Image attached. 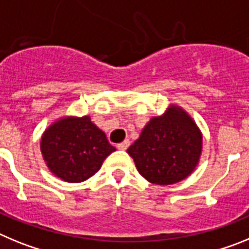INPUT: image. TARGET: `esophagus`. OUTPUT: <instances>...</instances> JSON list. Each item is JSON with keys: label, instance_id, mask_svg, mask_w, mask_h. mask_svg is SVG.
Masks as SVG:
<instances>
[{"label": "esophagus", "instance_id": "esophagus-1", "mask_svg": "<svg viewBox=\"0 0 249 249\" xmlns=\"http://www.w3.org/2000/svg\"><path fill=\"white\" fill-rule=\"evenodd\" d=\"M129 146V141L128 140H124L123 142H121L120 144H117V148L121 149V151H126Z\"/></svg>", "mask_w": 249, "mask_h": 249}]
</instances>
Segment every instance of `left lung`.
<instances>
[{
  "mask_svg": "<svg viewBox=\"0 0 249 249\" xmlns=\"http://www.w3.org/2000/svg\"><path fill=\"white\" fill-rule=\"evenodd\" d=\"M127 153L148 182L160 186L177 183L198 164L202 133L190 114L172 105L162 116L151 118Z\"/></svg>",
  "mask_w": 249,
  "mask_h": 249,
  "instance_id": "left-lung-1",
  "label": "left lung"
}]
</instances>
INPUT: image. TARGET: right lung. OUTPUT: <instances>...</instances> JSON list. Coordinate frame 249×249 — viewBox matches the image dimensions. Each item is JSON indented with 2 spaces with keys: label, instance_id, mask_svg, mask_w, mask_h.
I'll use <instances>...</instances> for the list:
<instances>
[{
  "label": "right lung",
  "instance_id": "right-lung-1",
  "mask_svg": "<svg viewBox=\"0 0 249 249\" xmlns=\"http://www.w3.org/2000/svg\"><path fill=\"white\" fill-rule=\"evenodd\" d=\"M116 151L89 116L63 117L43 132L41 152L51 172L70 183L89 179Z\"/></svg>",
  "mask_w": 249,
  "mask_h": 249
}]
</instances>
